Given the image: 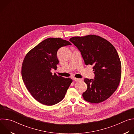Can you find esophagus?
Returning <instances> with one entry per match:
<instances>
[{"label":"esophagus","mask_w":134,"mask_h":134,"mask_svg":"<svg viewBox=\"0 0 134 134\" xmlns=\"http://www.w3.org/2000/svg\"><path fill=\"white\" fill-rule=\"evenodd\" d=\"M73 80H74L76 82H79V81H82V79H77V78H73Z\"/></svg>","instance_id":"obj_1"}]
</instances>
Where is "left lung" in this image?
Wrapping results in <instances>:
<instances>
[{
  "label": "left lung",
  "mask_w": 134,
  "mask_h": 134,
  "mask_svg": "<svg viewBox=\"0 0 134 134\" xmlns=\"http://www.w3.org/2000/svg\"><path fill=\"white\" fill-rule=\"evenodd\" d=\"M69 41L80 51L85 65L93 66L95 77L84 79L87 88L83 93V99L92 103L106 100L121 80V64L115 48L104 38L92 34L74 36Z\"/></svg>",
  "instance_id": "obj_1"
}]
</instances>
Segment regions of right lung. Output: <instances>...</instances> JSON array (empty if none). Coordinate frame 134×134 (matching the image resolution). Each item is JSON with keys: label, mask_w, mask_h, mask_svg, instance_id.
<instances>
[{"label": "right lung", "mask_w": 134, "mask_h": 134, "mask_svg": "<svg viewBox=\"0 0 134 134\" xmlns=\"http://www.w3.org/2000/svg\"><path fill=\"white\" fill-rule=\"evenodd\" d=\"M61 38L50 37L32 49L26 54L22 65V79L32 96L39 102L52 105L60 102L72 82L70 78L52 75L59 61L58 50L71 45Z\"/></svg>", "instance_id": "right-lung-1"}]
</instances>
